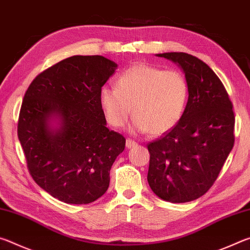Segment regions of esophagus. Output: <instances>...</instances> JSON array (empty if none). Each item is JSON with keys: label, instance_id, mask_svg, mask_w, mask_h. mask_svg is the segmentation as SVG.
<instances>
[{"label": "esophagus", "instance_id": "1", "mask_svg": "<svg viewBox=\"0 0 250 250\" xmlns=\"http://www.w3.org/2000/svg\"><path fill=\"white\" fill-rule=\"evenodd\" d=\"M135 146H137V142L131 140V139H126V140H125V146L128 147V149H131V147H133Z\"/></svg>", "mask_w": 250, "mask_h": 250}]
</instances>
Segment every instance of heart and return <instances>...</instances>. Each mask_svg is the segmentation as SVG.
Here are the masks:
<instances>
[{"instance_id": "heart-1", "label": "heart", "mask_w": 250, "mask_h": 250, "mask_svg": "<svg viewBox=\"0 0 250 250\" xmlns=\"http://www.w3.org/2000/svg\"><path fill=\"white\" fill-rule=\"evenodd\" d=\"M188 98V84L177 70L135 64L121 73L117 88L104 86L99 101L110 125L120 128L134 117L132 131L163 134L179 124Z\"/></svg>"}]
</instances>
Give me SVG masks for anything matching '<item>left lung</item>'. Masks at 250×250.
<instances>
[{
	"instance_id": "left-lung-1",
	"label": "left lung",
	"mask_w": 250,
	"mask_h": 250,
	"mask_svg": "<svg viewBox=\"0 0 250 250\" xmlns=\"http://www.w3.org/2000/svg\"><path fill=\"white\" fill-rule=\"evenodd\" d=\"M156 56L183 70L188 99L179 124L147 145V182L161 200L191 202L214 184L234 146L232 104L216 74L201 59L186 53Z\"/></svg>"
}]
</instances>
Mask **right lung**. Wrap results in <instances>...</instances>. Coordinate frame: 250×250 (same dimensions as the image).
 Here are the masks:
<instances>
[{
    "label": "right lung",
    "instance_id": "add662e5",
    "mask_svg": "<svg viewBox=\"0 0 250 250\" xmlns=\"http://www.w3.org/2000/svg\"><path fill=\"white\" fill-rule=\"evenodd\" d=\"M118 65L104 56H73L41 73L25 92L18 125L28 171L67 204H89L107 192L110 170L125 146L107 128L101 87Z\"/></svg>",
    "mask_w": 250,
    "mask_h": 250
}]
</instances>
